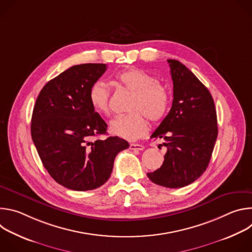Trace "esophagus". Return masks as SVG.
Masks as SVG:
<instances>
[{"label": "esophagus", "mask_w": 252, "mask_h": 252, "mask_svg": "<svg viewBox=\"0 0 252 252\" xmlns=\"http://www.w3.org/2000/svg\"><path fill=\"white\" fill-rule=\"evenodd\" d=\"M129 149L132 151H142L145 149L142 145H139V143H130L129 145Z\"/></svg>", "instance_id": "34e87169"}]
</instances>
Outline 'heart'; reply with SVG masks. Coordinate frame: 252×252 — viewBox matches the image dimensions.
<instances>
[{"label":"heart","mask_w":252,"mask_h":252,"mask_svg":"<svg viewBox=\"0 0 252 252\" xmlns=\"http://www.w3.org/2000/svg\"><path fill=\"white\" fill-rule=\"evenodd\" d=\"M119 85L132 94L128 114L119 116L111 122V132L126 140H135L145 135L149 121L159 122L166 115L170 95L158 79L138 68H127L116 76ZM110 90L102 82H95L89 92V100L99 115L107 116L110 109Z\"/></svg>","instance_id":"heart-1"}]
</instances>
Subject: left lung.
<instances>
[{
	"mask_svg": "<svg viewBox=\"0 0 252 252\" xmlns=\"http://www.w3.org/2000/svg\"><path fill=\"white\" fill-rule=\"evenodd\" d=\"M167 63L173 82L172 106L151 136L163 138L167 151L162 165L148 176L156 185L179 189L206 170L218 138V118L209 91L192 71L176 60Z\"/></svg>",
	"mask_w": 252,
	"mask_h": 252,
	"instance_id": "8db88e82",
	"label": "left lung"
}]
</instances>
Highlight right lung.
I'll use <instances>...</instances> for the list:
<instances>
[{
  "mask_svg": "<svg viewBox=\"0 0 252 252\" xmlns=\"http://www.w3.org/2000/svg\"><path fill=\"white\" fill-rule=\"evenodd\" d=\"M105 69V63L65 69L45 85L33 106L31 133L39 157L55 181L71 190L105 184L117 155L129 147L119 136L97 137L107 125L93 109L89 92Z\"/></svg>",
  "mask_w": 252,
  "mask_h": 252,
  "instance_id": "add662e5",
  "label": "right lung"
}]
</instances>
